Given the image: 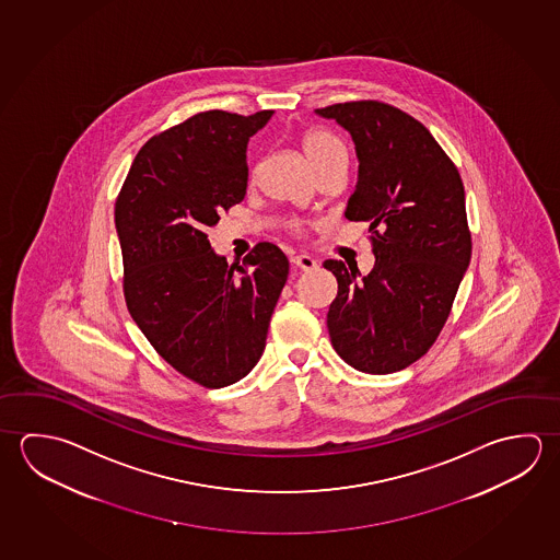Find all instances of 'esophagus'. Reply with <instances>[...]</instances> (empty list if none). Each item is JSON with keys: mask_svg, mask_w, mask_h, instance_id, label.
Returning a JSON list of instances; mask_svg holds the SVG:
<instances>
[{"mask_svg": "<svg viewBox=\"0 0 560 560\" xmlns=\"http://www.w3.org/2000/svg\"><path fill=\"white\" fill-rule=\"evenodd\" d=\"M294 267H299V269H303V271H311L316 267V259L311 256H306V254H301V256H294L293 259Z\"/></svg>", "mask_w": 560, "mask_h": 560, "instance_id": "esophagus-1", "label": "esophagus"}]
</instances>
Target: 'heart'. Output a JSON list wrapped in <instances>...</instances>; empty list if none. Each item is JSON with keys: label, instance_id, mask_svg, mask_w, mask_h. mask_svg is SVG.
Segmentation results:
<instances>
[{"label": "heart", "instance_id": "heart-1", "mask_svg": "<svg viewBox=\"0 0 560 560\" xmlns=\"http://www.w3.org/2000/svg\"><path fill=\"white\" fill-rule=\"evenodd\" d=\"M301 148L311 161L316 175L334 167H348V148L342 139L326 129H306L301 133ZM257 167L249 171V178L256 180ZM291 230L294 234H303V220H293Z\"/></svg>", "mask_w": 560, "mask_h": 560}]
</instances>
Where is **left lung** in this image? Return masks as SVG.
Returning a JSON list of instances; mask_svg holds the SVG:
<instances>
[{
    "label": "left lung",
    "instance_id": "8db88e82",
    "mask_svg": "<svg viewBox=\"0 0 560 560\" xmlns=\"http://www.w3.org/2000/svg\"><path fill=\"white\" fill-rule=\"evenodd\" d=\"M350 131L360 161L346 218L370 224L375 267L328 259L338 281L326 324L355 370L393 373L431 350L470 264L460 173L419 119L380 100L316 109Z\"/></svg>",
    "mask_w": 560,
    "mask_h": 560
}]
</instances>
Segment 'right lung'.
Wrapping results in <instances>:
<instances>
[{"mask_svg": "<svg viewBox=\"0 0 560 560\" xmlns=\"http://www.w3.org/2000/svg\"><path fill=\"white\" fill-rule=\"evenodd\" d=\"M271 114L208 109L161 131L139 149L116 200L129 314L168 365L208 389L259 362L289 276L269 242L228 266L207 236L246 197L247 141Z\"/></svg>", "mask_w": 560, "mask_h": 560, "instance_id": "add662e5", "label": "right lung"}]
</instances>
